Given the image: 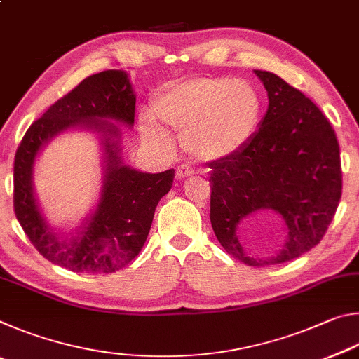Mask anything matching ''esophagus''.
<instances>
[{
    "label": "esophagus",
    "instance_id": "1",
    "mask_svg": "<svg viewBox=\"0 0 359 359\" xmlns=\"http://www.w3.org/2000/svg\"><path fill=\"white\" fill-rule=\"evenodd\" d=\"M193 174H194V171L188 165H180L177 168V171H175V175H177V179L190 177V175H193Z\"/></svg>",
    "mask_w": 359,
    "mask_h": 359
}]
</instances>
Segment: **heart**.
Instances as JSON below:
<instances>
[{"label":"heart","mask_w":359,"mask_h":359,"mask_svg":"<svg viewBox=\"0 0 359 359\" xmlns=\"http://www.w3.org/2000/svg\"><path fill=\"white\" fill-rule=\"evenodd\" d=\"M151 114L154 117H139L145 141L166 144L169 136L163 124L182 133L184 147L198 160L223 161L239 155L252 142L261 123L263 102L247 81L191 77L158 92L151 100Z\"/></svg>","instance_id":"b5f03b06"}]
</instances>
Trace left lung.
Segmentation results:
<instances>
[{"label":"left lung","mask_w":359,"mask_h":359,"mask_svg":"<svg viewBox=\"0 0 359 359\" xmlns=\"http://www.w3.org/2000/svg\"><path fill=\"white\" fill-rule=\"evenodd\" d=\"M269 106L252 142L229 160L212 161L210 223L218 242L248 266L291 261L323 239L342 194L339 142L323 112L269 71L255 69ZM276 211L287 239L269 257H253L240 224L255 213Z\"/></svg>","instance_id":"1"}]
</instances>
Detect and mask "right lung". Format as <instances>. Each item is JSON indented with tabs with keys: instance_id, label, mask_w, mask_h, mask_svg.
<instances>
[{
	"instance_id": "add662e5",
	"label": "right lung",
	"mask_w": 359,
	"mask_h": 359,
	"mask_svg": "<svg viewBox=\"0 0 359 359\" xmlns=\"http://www.w3.org/2000/svg\"><path fill=\"white\" fill-rule=\"evenodd\" d=\"M136 95L125 71L93 74L52 104L29 126L14 160V212L42 257L74 272L111 274L135 259L145 244L156 204L171 190L174 169L141 172L121 160L117 123L135 125ZM88 129L103 145V187L95 210L72 233L52 229L41 215L32 187L34 163L53 137Z\"/></svg>"
}]
</instances>
